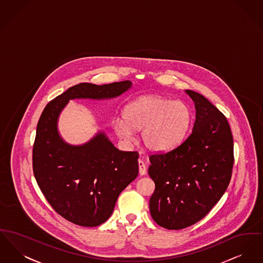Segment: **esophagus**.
I'll return each mask as SVG.
<instances>
[{
	"label": "esophagus",
	"instance_id": "1",
	"mask_svg": "<svg viewBox=\"0 0 263 263\" xmlns=\"http://www.w3.org/2000/svg\"><path fill=\"white\" fill-rule=\"evenodd\" d=\"M138 167H139L140 176H144L146 174V166L143 161H141V160L138 161Z\"/></svg>",
	"mask_w": 263,
	"mask_h": 263
}]
</instances>
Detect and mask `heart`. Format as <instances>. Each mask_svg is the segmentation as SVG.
I'll list each match as a JSON object with an SVG mask.
<instances>
[{
    "label": "heart",
    "mask_w": 263,
    "mask_h": 263,
    "mask_svg": "<svg viewBox=\"0 0 263 263\" xmlns=\"http://www.w3.org/2000/svg\"><path fill=\"white\" fill-rule=\"evenodd\" d=\"M124 118L114 121L118 136L131 140L133 130H141L146 150L164 153L185 140L193 123V110L183 101H173L160 95H147L125 106Z\"/></svg>",
    "instance_id": "obj_1"
}]
</instances>
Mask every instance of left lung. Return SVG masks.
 Returning <instances> with one entry per match:
<instances>
[{"instance_id": "8db88e82", "label": "left lung", "mask_w": 263, "mask_h": 263, "mask_svg": "<svg viewBox=\"0 0 263 263\" xmlns=\"http://www.w3.org/2000/svg\"><path fill=\"white\" fill-rule=\"evenodd\" d=\"M196 108L190 136L165 154L151 155L150 214L167 230L193 226L213 209L232 178L233 139L226 116L204 96L185 90Z\"/></svg>"}]
</instances>
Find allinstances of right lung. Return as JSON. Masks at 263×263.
Masks as SVG:
<instances>
[{"label": "right lung", "instance_id": "1", "mask_svg": "<svg viewBox=\"0 0 263 263\" xmlns=\"http://www.w3.org/2000/svg\"><path fill=\"white\" fill-rule=\"evenodd\" d=\"M131 87L130 80L79 83L51 100L39 120L32 149L36 183L54 211L78 226L92 228L108 219L120 193L138 176L139 155L118 150L102 130L71 145L59 132L60 115L69 100L112 99Z\"/></svg>", "mask_w": 263, "mask_h": 263}]
</instances>
